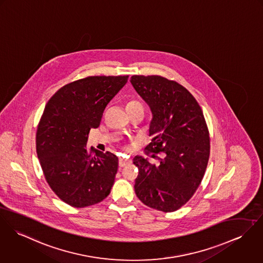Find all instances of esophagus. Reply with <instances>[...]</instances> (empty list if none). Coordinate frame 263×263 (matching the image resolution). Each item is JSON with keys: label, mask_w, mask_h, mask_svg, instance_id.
Listing matches in <instances>:
<instances>
[{"label": "esophagus", "mask_w": 263, "mask_h": 263, "mask_svg": "<svg viewBox=\"0 0 263 263\" xmlns=\"http://www.w3.org/2000/svg\"><path fill=\"white\" fill-rule=\"evenodd\" d=\"M131 163H132V161L130 159H124V158H120L119 159V166L120 167H124V166L129 165Z\"/></svg>", "instance_id": "obj_1"}]
</instances>
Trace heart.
I'll list each match as a JSON object with an SVG mask.
<instances>
[{
    "instance_id": "b5f03b06",
    "label": "heart",
    "mask_w": 263,
    "mask_h": 263,
    "mask_svg": "<svg viewBox=\"0 0 263 263\" xmlns=\"http://www.w3.org/2000/svg\"><path fill=\"white\" fill-rule=\"evenodd\" d=\"M136 105H141L139 102H137V101H130V102H128V104H127V107H131V106H136Z\"/></svg>"
}]
</instances>
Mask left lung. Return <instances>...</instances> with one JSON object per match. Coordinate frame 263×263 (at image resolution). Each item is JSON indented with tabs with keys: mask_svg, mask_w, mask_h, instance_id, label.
<instances>
[{
	"mask_svg": "<svg viewBox=\"0 0 263 263\" xmlns=\"http://www.w3.org/2000/svg\"><path fill=\"white\" fill-rule=\"evenodd\" d=\"M131 84L150 107L151 142L146 146L159 164L135 156L139 175L136 196L143 204L175 212L189 202L199 187L210 156V136L203 111L193 95L175 81L160 76H132Z\"/></svg>",
	"mask_w": 263,
	"mask_h": 263,
	"instance_id": "left-lung-1",
	"label": "left lung"
}]
</instances>
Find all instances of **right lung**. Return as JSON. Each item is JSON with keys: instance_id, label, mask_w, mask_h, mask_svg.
I'll use <instances>...</instances> for the list:
<instances>
[{"instance_id": "add662e5", "label": "right lung", "mask_w": 263, "mask_h": 263, "mask_svg": "<svg viewBox=\"0 0 263 263\" xmlns=\"http://www.w3.org/2000/svg\"><path fill=\"white\" fill-rule=\"evenodd\" d=\"M127 81L128 76L88 77L59 88L45 106L36 133L37 156L51 190L71 206L98 204L111 192L117 156L86 146L89 130L100 126L107 105Z\"/></svg>"}]
</instances>
